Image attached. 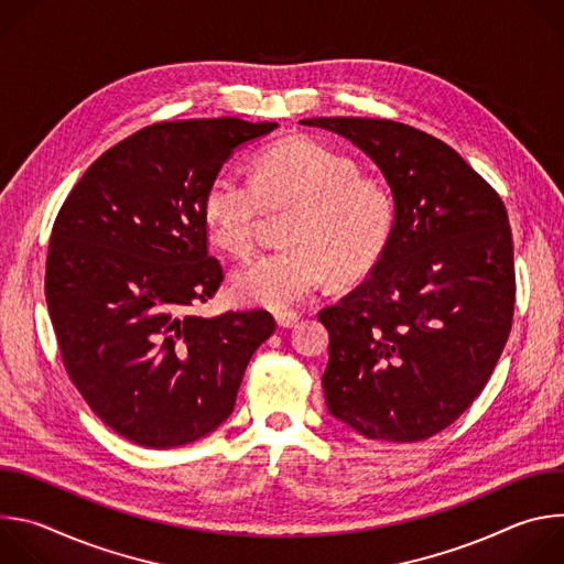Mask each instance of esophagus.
Listing matches in <instances>:
<instances>
[{"label": "esophagus", "instance_id": "1", "mask_svg": "<svg viewBox=\"0 0 564 564\" xmlns=\"http://www.w3.org/2000/svg\"><path fill=\"white\" fill-rule=\"evenodd\" d=\"M274 318H276L279 328H294L301 321V314H296V312H276Z\"/></svg>", "mask_w": 564, "mask_h": 564}]
</instances>
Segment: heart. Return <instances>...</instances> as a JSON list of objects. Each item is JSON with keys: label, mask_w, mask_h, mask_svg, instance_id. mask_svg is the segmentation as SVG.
I'll use <instances>...</instances> for the list:
<instances>
[{"label": "heart", "mask_w": 564, "mask_h": 564, "mask_svg": "<svg viewBox=\"0 0 564 564\" xmlns=\"http://www.w3.org/2000/svg\"><path fill=\"white\" fill-rule=\"evenodd\" d=\"M285 246L263 252L234 272V292L268 310H288L324 281L368 272L394 227V196L359 174L355 160L314 138H288L254 158L252 178L220 170L203 196L212 243L234 257L252 252L265 209H285Z\"/></svg>", "instance_id": "heart-1"}]
</instances>
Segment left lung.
I'll return each instance as SVG.
<instances>
[{"mask_svg": "<svg viewBox=\"0 0 564 564\" xmlns=\"http://www.w3.org/2000/svg\"><path fill=\"white\" fill-rule=\"evenodd\" d=\"M366 151L394 196L370 276L318 312L330 415L368 440L422 442L485 390L513 324V236L500 194L446 142L394 120L307 118Z\"/></svg>", "mask_w": 564, "mask_h": 564, "instance_id": "obj_1", "label": "left lung"}]
</instances>
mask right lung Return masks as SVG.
Returning <instances> with one entry per match:
<instances>
[{
  "label": "right lung",
  "instance_id": "right-lung-1",
  "mask_svg": "<svg viewBox=\"0 0 564 564\" xmlns=\"http://www.w3.org/2000/svg\"><path fill=\"white\" fill-rule=\"evenodd\" d=\"M276 122H155L107 149L75 183L46 254L44 292L68 379L89 409L147 448L192 444L234 411L270 312L192 307L223 283L203 196L231 151Z\"/></svg>",
  "mask_w": 564,
  "mask_h": 564
}]
</instances>
